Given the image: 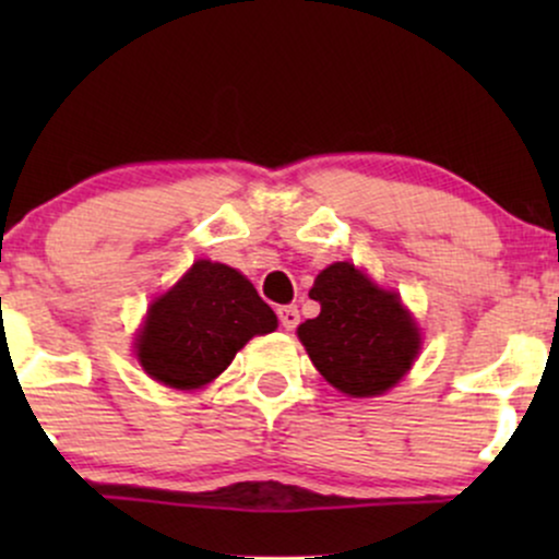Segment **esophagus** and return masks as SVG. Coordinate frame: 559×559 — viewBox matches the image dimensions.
Masks as SVG:
<instances>
[{
    "mask_svg": "<svg viewBox=\"0 0 559 559\" xmlns=\"http://www.w3.org/2000/svg\"><path fill=\"white\" fill-rule=\"evenodd\" d=\"M278 320L286 331H294L299 323V310L294 305H281L278 307Z\"/></svg>",
    "mask_w": 559,
    "mask_h": 559,
    "instance_id": "1",
    "label": "esophagus"
}]
</instances>
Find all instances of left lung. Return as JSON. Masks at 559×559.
Listing matches in <instances>:
<instances>
[{"label":"left lung","mask_w":559,"mask_h":559,"mask_svg":"<svg viewBox=\"0 0 559 559\" xmlns=\"http://www.w3.org/2000/svg\"><path fill=\"white\" fill-rule=\"evenodd\" d=\"M310 299L320 305V316L305 320L297 333L320 376L344 394H383L418 357V329L400 297L349 262L325 267Z\"/></svg>","instance_id":"1"}]
</instances>
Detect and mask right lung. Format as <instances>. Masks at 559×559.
Segmentation results:
<instances>
[{"mask_svg":"<svg viewBox=\"0 0 559 559\" xmlns=\"http://www.w3.org/2000/svg\"><path fill=\"white\" fill-rule=\"evenodd\" d=\"M275 325V312L239 271L199 260L150 307L136 355L165 386L199 389L221 376L249 338Z\"/></svg>","mask_w":559,"mask_h":559,"instance_id":"1","label":"right lung"}]
</instances>
